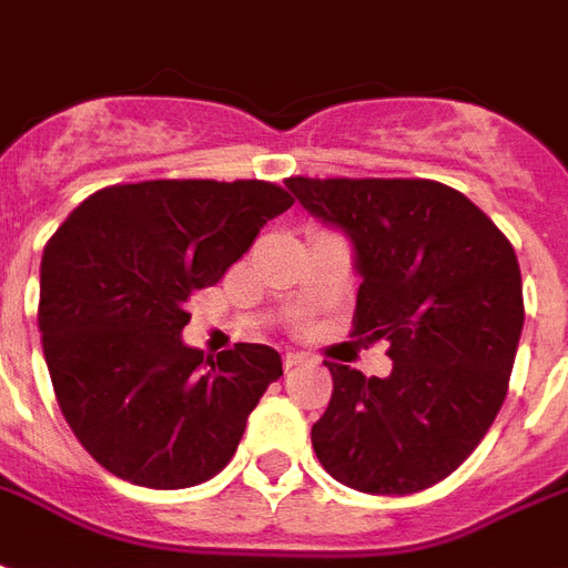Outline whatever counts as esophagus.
I'll return each instance as SVG.
<instances>
[{"label":"esophagus","instance_id":"obj_1","mask_svg":"<svg viewBox=\"0 0 568 568\" xmlns=\"http://www.w3.org/2000/svg\"><path fill=\"white\" fill-rule=\"evenodd\" d=\"M285 372L288 369H297V366H303V363H306V357H303V354H285Z\"/></svg>","mask_w":568,"mask_h":568}]
</instances>
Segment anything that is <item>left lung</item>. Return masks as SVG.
<instances>
[{
  "label": "left lung",
  "mask_w": 568,
  "mask_h": 568,
  "mask_svg": "<svg viewBox=\"0 0 568 568\" xmlns=\"http://www.w3.org/2000/svg\"><path fill=\"white\" fill-rule=\"evenodd\" d=\"M310 214L345 229L363 283L352 336L387 339L393 372L327 363L333 396L313 449L342 486L414 495L486 438L525 327L509 237L458 190L428 179H285Z\"/></svg>",
  "instance_id": "8db88e82"
}]
</instances>
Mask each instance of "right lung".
<instances>
[{"instance_id": "1", "label": "right lung", "mask_w": 568, "mask_h": 568, "mask_svg": "<svg viewBox=\"0 0 568 568\" xmlns=\"http://www.w3.org/2000/svg\"><path fill=\"white\" fill-rule=\"evenodd\" d=\"M292 205L288 190L258 179L112 184L47 241L43 357L68 426L110 474L190 488L232 462L283 361L253 342L216 361L187 348V301L220 283L267 220Z\"/></svg>"}]
</instances>
